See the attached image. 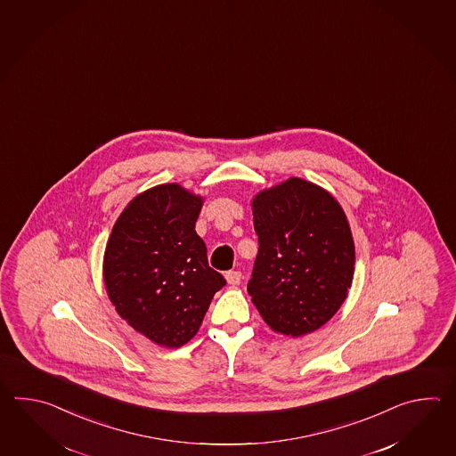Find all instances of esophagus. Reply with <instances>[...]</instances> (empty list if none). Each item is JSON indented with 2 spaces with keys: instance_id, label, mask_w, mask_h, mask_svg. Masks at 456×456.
Returning a JSON list of instances; mask_svg holds the SVG:
<instances>
[{
  "instance_id": "1",
  "label": "esophagus",
  "mask_w": 456,
  "mask_h": 456,
  "mask_svg": "<svg viewBox=\"0 0 456 456\" xmlns=\"http://www.w3.org/2000/svg\"><path fill=\"white\" fill-rule=\"evenodd\" d=\"M224 279L230 283V285H240L242 281L241 272L240 271H228L224 273Z\"/></svg>"
}]
</instances>
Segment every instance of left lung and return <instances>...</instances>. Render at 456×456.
<instances>
[{
  "mask_svg": "<svg viewBox=\"0 0 456 456\" xmlns=\"http://www.w3.org/2000/svg\"><path fill=\"white\" fill-rule=\"evenodd\" d=\"M259 251L248 293L275 332L298 338L347 298L355 246L339 202L320 185L290 177L252 200Z\"/></svg>",
  "mask_w": 456,
  "mask_h": 456,
  "instance_id": "obj_1",
  "label": "left lung"
}]
</instances>
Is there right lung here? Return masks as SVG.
<instances>
[{
  "label": "right lung",
  "mask_w": 456,
  "mask_h": 456,
  "mask_svg": "<svg viewBox=\"0 0 456 456\" xmlns=\"http://www.w3.org/2000/svg\"><path fill=\"white\" fill-rule=\"evenodd\" d=\"M204 199L179 184L136 195L117 218L104 252L109 300L122 320L161 347L194 338L226 285L195 232Z\"/></svg>",
  "instance_id": "add662e5"
}]
</instances>
